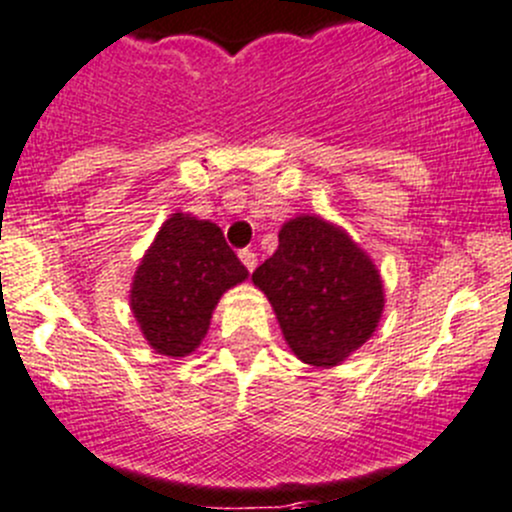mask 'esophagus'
<instances>
[{
	"label": "esophagus",
	"instance_id": "esophagus-1",
	"mask_svg": "<svg viewBox=\"0 0 512 512\" xmlns=\"http://www.w3.org/2000/svg\"><path fill=\"white\" fill-rule=\"evenodd\" d=\"M239 258H241V263H244V266L249 268V271H254V268H256V261H258L254 251H251V249H244V251H239Z\"/></svg>",
	"mask_w": 512,
	"mask_h": 512
}]
</instances>
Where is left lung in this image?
<instances>
[{
  "label": "left lung",
  "instance_id": "1",
  "mask_svg": "<svg viewBox=\"0 0 512 512\" xmlns=\"http://www.w3.org/2000/svg\"><path fill=\"white\" fill-rule=\"evenodd\" d=\"M291 351L311 366H336L371 338L383 286L371 258L341 229L298 216L278 234L276 254L254 271Z\"/></svg>",
  "mask_w": 512,
  "mask_h": 512
}]
</instances>
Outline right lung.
Returning a JSON list of instances; mask_svg holds the SVG:
<instances>
[{"label": "right lung", "mask_w": 512, "mask_h": 512, "mask_svg": "<svg viewBox=\"0 0 512 512\" xmlns=\"http://www.w3.org/2000/svg\"><path fill=\"white\" fill-rule=\"evenodd\" d=\"M246 276L219 226L174 214L136 271L131 311L154 351L186 356L209 331L221 293Z\"/></svg>", "instance_id": "obj_1"}]
</instances>
